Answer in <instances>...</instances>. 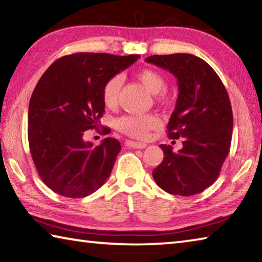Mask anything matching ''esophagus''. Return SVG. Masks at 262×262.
<instances>
[{
  "mask_svg": "<svg viewBox=\"0 0 262 262\" xmlns=\"http://www.w3.org/2000/svg\"><path fill=\"white\" fill-rule=\"evenodd\" d=\"M126 145L129 148H134V149H144L147 147L145 143H141V142H135V141H126Z\"/></svg>",
  "mask_w": 262,
  "mask_h": 262,
  "instance_id": "1",
  "label": "esophagus"
}]
</instances>
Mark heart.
Segmentation results:
<instances>
[{"instance_id": "1", "label": "heart", "mask_w": 262, "mask_h": 262, "mask_svg": "<svg viewBox=\"0 0 262 262\" xmlns=\"http://www.w3.org/2000/svg\"><path fill=\"white\" fill-rule=\"evenodd\" d=\"M137 78L147 88L152 95H157L166 88V81L161 74L152 69H143L137 73ZM122 85V77L113 76L105 83L103 89L104 104L108 107H113L119 100ZM159 125V119L155 114L145 115H123L117 121V127L123 134L135 139H145L149 132L152 130Z\"/></svg>"}]
</instances>
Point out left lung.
I'll list each match as a JSON object with an SVG mask.
<instances>
[{
    "label": "left lung",
    "mask_w": 262,
    "mask_h": 262,
    "mask_svg": "<svg viewBox=\"0 0 262 262\" xmlns=\"http://www.w3.org/2000/svg\"><path fill=\"white\" fill-rule=\"evenodd\" d=\"M145 62L167 70L178 81L167 134L183 139L178 151L159 145L164 158L152 171L154 180L170 194L201 193L219 178L231 145L233 117L227 89L206 61L192 54L151 55Z\"/></svg>",
    "instance_id": "8db88e82"
}]
</instances>
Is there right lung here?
<instances>
[{
  "label": "right lung",
  "instance_id": "obj_1",
  "mask_svg": "<svg viewBox=\"0 0 262 262\" xmlns=\"http://www.w3.org/2000/svg\"><path fill=\"white\" fill-rule=\"evenodd\" d=\"M139 57L75 53L56 60L39 79L30 99L28 137L38 173L53 192L84 198L107 180L120 142L106 137L94 147L83 136L100 125L105 83Z\"/></svg>",
  "mask_w": 262,
  "mask_h": 262
}]
</instances>
